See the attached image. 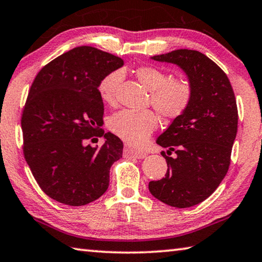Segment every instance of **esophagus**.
I'll return each instance as SVG.
<instances>
[{
    "mask_svg": "<svg viewBox=\"0 0 262 262\" xmlns=\"http://www.w3.org/2000/svg\"><path fill=\"white\" fill-rule=\"evenodd\" d=\"M124 152H125L126 155L131 158H136V159H145L146 158V152L144 150H139V149H135V148H131L130 146H125V149H124Z\"/></svg>",
    "mask_w": 262,
    "mask_h": 262,
    "instance_id": "esophagus-1",
    "label": "esophagus"
}]
</instances>
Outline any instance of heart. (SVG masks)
Here are the masks:
<instances>
[{"mask_svg": "<svg viewBox=\"0 0 262 262\" xmlns=\"http://www.w3.org/2000/svg\"><path fill=\"white\" fill-rule=\"evenodd\" d=\"M135 73L141 84L150 92L153 107L161 116L176 118L190 105L193 90L186 79H170L169 73L155 67H140ZM121 79L122 73L119 71L110 72L101 79L98 91L104 103L115 102ZM109 126L123 140L131 144H140L157 128L158 117L150 110H121L113 115Z\"/></svg>", "mask_w": 262, "mask_h": 262, "instance_id": "obj_1", "label": "heart"}]
</instances>
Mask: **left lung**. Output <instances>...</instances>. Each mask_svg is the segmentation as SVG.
I'll use <instances>...</instances> for the list:
<instances>
[{
  "mask_svg": "<svg viewBox=\"0 0 262 262\" xmlns=\"http://www.w3.org/2000/svg\"><path fill=\"white\" fill-rule=\"evenodd\" d=\"M154 61L175 64L192 86L191 103L176 117L157 144L167 157L166 177L149 182V192L171 207L187 208L208 198L227 175L238 112L226 73L203 53L190 49L155 55Z\"/></svg>",
  "mask_w": 262,
  "mask_h": 262,
  "instance_id": "1",
  "label": "left lung"
}]
</instances>
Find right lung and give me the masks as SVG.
<instances>
[{"label": "right lung", "mask_w": 262, "mask_h": 262, "mask_svg": "<svg viewBox=\"0 0 262 262\" xmlns=\"http://www.w3.org/2000/svg\"><path fill=\"white\" fill-rule=\"evenodd\" d=\"M123 66L121 57L81 46L45 66L31 86L21 117L24 157L41 190L58 203L84 206L108 189L123 141L100 128L98 87ZM94 136L104 137L101 148L85 144Z\"/></svg>", "instance_id": "right-lung-1"}]
</instances>
